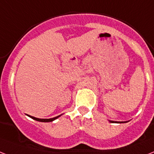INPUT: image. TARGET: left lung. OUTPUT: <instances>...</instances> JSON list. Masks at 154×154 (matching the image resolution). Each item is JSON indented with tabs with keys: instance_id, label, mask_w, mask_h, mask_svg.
Here are the masks:
<instances>
[{
	"instance_id": "obj_1",
	"label": "left lung",
	"mask_w": 154,
	"mask_h": 154,
	"mask_svg": "<svg viewBox=\"0 0 154 154\" xmlns=\"http://www.w3.org/2000/svg\"><path fill=\"white\" fill-rule=\"evenodd\" d=\"M110 122H112V123H124V122H118V121H112V120H109Z\"/></svg>"
}]
</instances>
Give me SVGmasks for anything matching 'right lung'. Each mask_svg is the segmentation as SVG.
Returning a JSON list of instances; mask_svg holds the SVG:
<instances>
[{
	"mask_svg": "<svg viewBox=\"0 0 154 154\" xmlns=\"http://www.w3.org/2000/svg\"><path fill=\"white\" fill-rule=\"evenodd\" d=\"M27 116H28V115H27ZM61 116H62V115H60V116H56V117H54V118H51V119H38V118H35V117H33V116H29L30 118L33 119H35V120H36V121H38V122H53L54 120H55V119H57V118H59Z\"/></svg>",
	"mask_w": 154,
	"mask_h": 154,
	"instance_id": "right-lung-1",
	"label": "right lung"
}]
</instances>
